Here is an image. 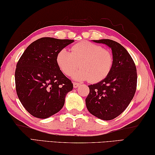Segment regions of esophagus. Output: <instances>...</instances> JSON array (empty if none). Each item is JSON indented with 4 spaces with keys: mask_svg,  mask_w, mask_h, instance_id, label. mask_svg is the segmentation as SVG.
<instances>
[{
    "mask_svg": "<svg viewBox=\"0 0 155 155\" xmlns=\"http://www.w3.org/2000/svg\"><path fill=\"white\" fill-rule=\"evenodd\" d=\"M73 86H74V88H77V87H78V86H79V83L74 82V83H73Z\"/></svg>",
    "mask_w": 155,
    "mask_h": 155,
    "instance_id": "esophagus-1",
    "label": "esophagus"
}]
</instances>
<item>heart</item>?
Wrapping results in <instances>:
<instances>
[{"label":"heart","mask_w":155,"mask_h":155,"mask_svg":"<svg viewBox=\"0 0 155 155\" xmlns=\"http://www.w3.org/2000/svg\"><path fill=\"white\" fill-rule=\"evenodd\" d=\"M114 61L109 51L88 41L76 44L71 52L62 48L56 57L57 64L64 74L71 76L80 65L81 69L73 77L77 81L89 80L90 83H98L105 78L111 71Z\"/></svg>","instance_id":"heart-1"}]
</instances>
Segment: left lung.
<instances>
[{
  "label": "left lung",
  "instance_id": "left-lung-1",
  "mask_svg": "<svg viewBox=\"0 0 155 155\" xmlns=\"http://www.w3.org/2000/svg\"><path fill=\"white\" fill-rule=\"evenodd\" d=\"M93 41L111 48L114 61L105 78L88 85L86 107L99 119L111 120L121 114L132 101L137 87V69L132 57L120 44L108 39Z\"/></svg>",
  "mask_w": 155,
  "mask_h": 155
}]
</instances>
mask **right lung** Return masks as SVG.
Instances as JSON below:
<instances>
[{"mask_svg":"<svg viewBox=\"0 0 155 155\" xmlns=\"http://www.w3.org/2000/svg\"><path fill=\"white\" fill-rule=\"evenodd\" d=\"M72 40L42 38L33 41L23 52L16 65L15 82L21 103L31 115L45 119L57 114L65 103L73 84L56 62L60 50Z\"/></svg>","mask_w":155,"mask_h":155,"instance_id":"1","label":"right lung"}]
</instances>
